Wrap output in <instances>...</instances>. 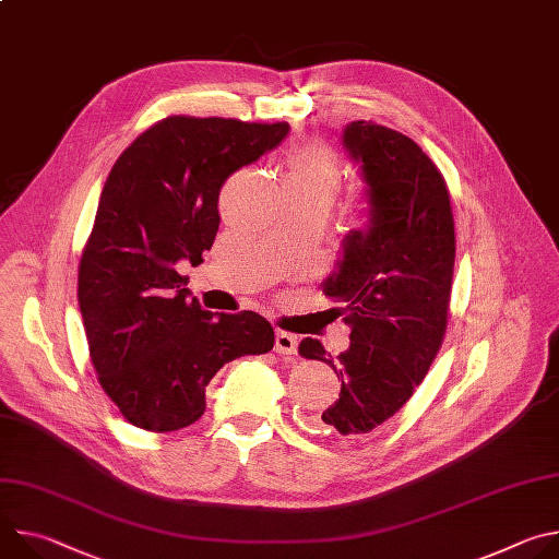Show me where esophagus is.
Returning a JSON list of instances; mask_svg holds the SVG:
<instances>
[{"mask_svg":"<svg viewBox=\"0 0 559 559\" xmlns=\"http://www.w3.org/2000/svg\"><path fill=\"white\" fill-rule=\"evenodd\" d=\"M274 349H276V354H281V356H292V354H296V349H298V336L287 334V332H278V334H276V345H274Z\"/></svg>","mask_w":559,"mask_h":559,"instance_id":"esophagus-1","label":"esophagus"}]
</instances>
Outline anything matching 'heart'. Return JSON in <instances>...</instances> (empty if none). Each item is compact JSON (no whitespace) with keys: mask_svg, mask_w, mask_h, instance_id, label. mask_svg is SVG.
I'll use <instances>...</instances> for the list:
<instances>
[{"mask_svg":"<svg viewBox=\"0 0 559 559\" xmlns=\"http://www.w3.org/2000/svg\"><path fill=\"white\" fill-rule=\"evenodd\" d=\"M343 188V166L338 154L325 143H307L292 152L287 162L285 190H300L325 199L330 205ZM367 216V212L362 214Z\"/></svg>","mask_w":559,"mask_h":559,"instance_id":"obj_1","label":"heart"}]
</instances>
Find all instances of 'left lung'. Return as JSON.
<instances>
[{"instance_id":"obj_1","label":"left lung","mask_w":559,"mask_h":559,"mask_svg":"<svg viewBox=\"0 0 559 559\" xmlns=\"http://www.w3.org/2000/svg\"><path fill=\"white\" fill-rule=\"evenodd\" d=\"M343 145L360 164L369 223L345 238L325 285L352 328L349 349L330 358L305 338L300 356L341 380L338 401L313 418L318 433L356 442L401 412L436 360L449 321L455 227L447 181L423 147L373 121H352Z\"/></svg>"}]
</instances>
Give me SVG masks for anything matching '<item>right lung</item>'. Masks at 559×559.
<instances>
[{"label":"right lung","instance_id":"right-lung-1","mask_svg":"<svg viewBox=\"0 0 559 559\" xmlns=\"http://www.w3.org/2000/svg\"><path fill=\"white\" fill-rule=\"evenodd\" d=\"M287 132L285 121L175 115L115 162L79 261L76 298L97 380L130 425L166 433L197 423L225 362L274 347L257 311L201 309L181 265H201L212 248L227 177Z\"/></svg>","mask_w":559,"mask_h":559}]
</instances>
